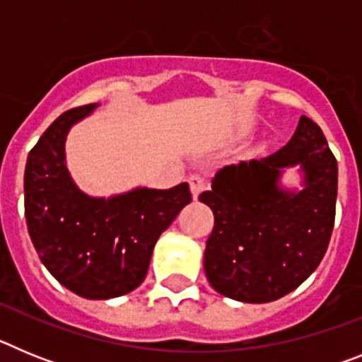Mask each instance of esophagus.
<instances>
[{"label":"esophagus","instance_id":"34e87169","mask_svg":"<svg viewBox=\"0 0 362 362\" xmlns=\"http://www.w3.org/2000/svg\"><path fill=\"white\" fill-rule=\"evenodd\" d=\"M188 183H190V190H192V196H194V199H197L201 192H203L204 188H206V181H204L203 175H199V174L190 175V179H188Z\"/></svg>","mask_w":362,"mask_h":362}]
</instances>
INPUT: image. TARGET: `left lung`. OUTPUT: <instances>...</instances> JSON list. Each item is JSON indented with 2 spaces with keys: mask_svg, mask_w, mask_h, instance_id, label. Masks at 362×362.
<instances>
[{
  "mask_svg": "<svg viewBox=\"0 0 362 362\" xmlns=\"http://www.w3.org/2000/svg\"><path fill=\"white\" fill-rule=\"evenodd\" d=\"M299 165L303 188L286 191L284 168ZM337 199V161L326 137L300 116L296 134L264 159L221 168L199 201L214 212L204 274L221 296L270 303L296 290L325 257Z\"/></svg>",
  "mask_w": 362,
  "mask_h": 362,
  "instance_id": "1",
  "label": "left lung"
}]
</instances>
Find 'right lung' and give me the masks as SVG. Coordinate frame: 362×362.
Listing matches in <instances>:
<instances>
[{
    "instance_id": "add662e5",
    "label": "right lung",
    "mask_w": 362,
    "mask_h": 362,
    "mask_svg": "<svg viewBox=\"0 0 362 362\" xmlns=\"http://www.w3.org/2000/svg\"><path fill=\"white\" fill-rule=\"evenodd\" d=\"M98 103L57 117L25 166V217L41 263L70 292L112 299L136 290L163 232L192 201L188 183L168 190L134 188L112 197L79 190L65 163L69 130Z\"/></svg>"
}]
</instances>
